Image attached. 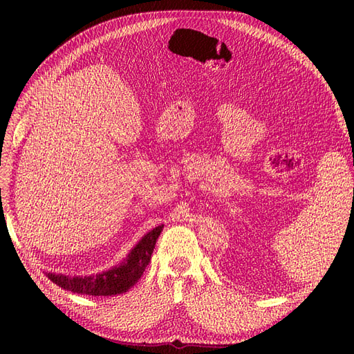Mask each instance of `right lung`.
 <instances>
[{
	"label": "right lung",
	"mask_w": 354,
	"mask_h": 354,
	"mask_svg": "<svg viewBox=\"0 0 354 354\" xmlns=\"http://www.w3.org/2000/svg\"><path fill=\"white\" fill-rule=\"evenodd\" d=\"M164 225L153 228L140 240V243L133 248L127 255L126 261L120 266L112 268L108 272H102L91 277H66L62 274H48L50 280L59 288L71 290L80 295L93 297H112L129 290L132 286L140 280L152 257L153 248L158 237H160Z\"/></svg>",
	"instance_id": "right-lung-1"
}]
</instances>
